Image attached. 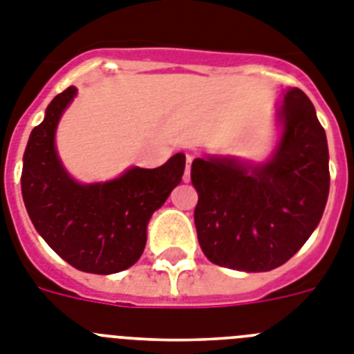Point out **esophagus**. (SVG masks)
<instances>
[{
    "label": "esophagus",
    "mask_w": 354,
    "mask_h": 354,
    "mask_svg": "<svg viewBox=\"0 0 354 354\" xmlns=\"http://www.w3.org/2000/svg\"><path fill=\"white\" fill-rule=\"evenodd\" d=\"M191 165H192V156L191 154H187L185 172H183V180H185V182H189V180H191Z\"/></svg>",
    "instance_id": "obj_1"
}]
</instances>
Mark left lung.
<instances>
[{
    "label": "left lung",
    "instance_id": "obj_1",
    "mask_svg": "<svg viewBox=\"0 0 354 354\" xmlns=\"http://www.w3.org/2000/svg\"><path fill=\"white\" fill-rule=\"evenodd\" d=\"M277 153L252 171L223 158H196L194 223L210 263L268 272L292 259L322 218L329 194L326 131L299 88L284 95Z\"/></svg>",
    "mask_w": 354,
    "mask_h": 354
}]
</instances>
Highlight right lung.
Here are the masks:
<instances>
[{"label":"right lung","mask_w":354,"mask_h":354,"mask_svg":"<svg viewBox=\"0 0 354 354\" xmlns=\"http://www.w3.org/2000/svg\"><path fill=\"white\" fill-rule=\"evenodd\" d=\"M77 88L70 86L46 108L26 144L21 192L26 212L50 248L73 268L117 273L140 259L147 223L182 182V153L156 169L133 167L108 183L81 185L62 169L53 135Z\"/></svg>","instance_id":"add662e5"}]
</instances>
